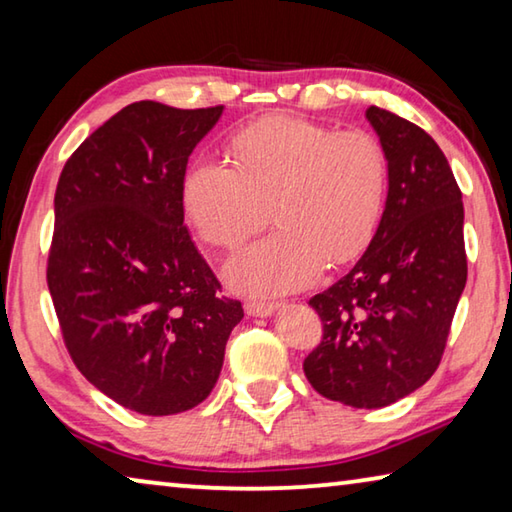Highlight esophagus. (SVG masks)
I'll use <instances>...</instances> for the list:
<instances>
[{"label":"esophagus","mask_w":512,"mask_h":512,"mask_svg":"<svg viewBox=\"0 0 512 512\" xmlns=\"http://www.w3.org/2000/svg\"><path fill=\"white\" fill-rule=\"evenodd\" d=\"M244 307H246V314L248 316H271L273 311L277 309V302H255V300H248Z\"/></svg>","instance_id":"1"}]
</instances>
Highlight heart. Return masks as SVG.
<instances>
[{"label": "heart", "instance_id": "obj_1", "mask_svg": "<svg viewBox=\"0 0 512 512\" xmlns=\"http://www.w3.org/2000/svg\"><path fill=\"white\" fill-rule=\"evenodd\" d=\"M232 164L198 160L183 180V203L207 244L235 248L273 235L225 264L237 291L273 296L307 287L325 264L354 262L377 235L388 198V155L375 135L300 117H268L230 144Z\"/></svg>", "mask_w": 512, "mask_h": 512}]
</instances>
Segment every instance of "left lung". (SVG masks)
<instances>
[{
  "instance_id": "1",
  "label": "left lung",
  "mask_w": 512,
  "mask_h": 512,
  "mask_svg": "<svg viewBox=\"0 0 512 512\" xmlns=\"http://www.w3.org/2000/svg\"><path fill=\"white\" fill-rule=\"evenodd\" d=\"M388 155V198L377 235L348 275L309 300L323 341L302 363L327 400L381 409L420 388L443 359L467 280L463 201L429 133L370 106Z\"/></svg>"
}]
</instances>
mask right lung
Listing matches in <instances>:
<instances>
[{"instance_id": "right-lung-1", "label": "right lung", "mask_w": 512, "mask_h": 512, "mask_svg": "<svg viewBox=\"0 0 512 512\" xmlns=\"http://www.w3.org/2000/svg\"><path fill=\"white\" fill-rule=\"evenodd\" d=\"M221 112L131 103L58 178L47 284L63 341L92 386L142 415L201 404L244 318L185 228L187 160Z\"/></svg>"}]
</instances>
